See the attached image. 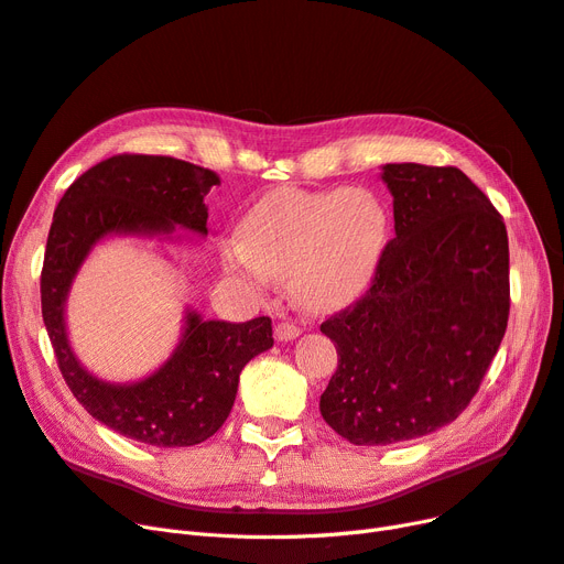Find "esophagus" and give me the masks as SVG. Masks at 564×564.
Here are the masks:
<instances>
[{
  "instance_id": "34e87169",
  "label": "esophagus",
  "mask_w": 564,
  "mask_h": 564,
  "mask_svg": "<svg viewBox=\"0 0 564 564\" xmlns=\"http://www.w3.org/2000/svg\"><path fill=\"white\" fill-rule=\"evenodd\" d=\"M301 332H303V328H301L296 322H291V319H282V322L275 326V336H278V340H282V343L299 338Z\"/></svg>"
}]
</instances>
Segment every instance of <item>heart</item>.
I'll list each match as a JSON object with an SVG mask.
<instances>
[{
    "label": "heart",
    "instance_id": "obj_1",
    "mask_svg": "<svg viewBox=\"0 0 564 564\" xmlns=\"http://www.w3.org/2000/svg\"><path fill=\"white\" fill-rule=\"evenodd\" d=\"M238 236L240 242L224 247L232 275L257 286L270 278L291 280L303 305L332 310L373 282L390 240V215L364 188H284L247 212Z\"/></svg>",
    "mask_w": 564,
    "mask_h": 564
}]
</instances>
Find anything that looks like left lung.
Here are the masks:
<instances>
[{
	"label": "left lung",
	"mask_w": 564,
	"mask_h": 564,
	"mask_svg": "<svg viewBox=\"0 0 564 564\" xmlns=\"http://www.w3.org/2000/svg\"><path fill=\"white\" fill-rule=\"evenodd\" d=\"M394 232L366 294L322 322L338 368L319 399L336 434L390 445L453 422L507 334L509 236L462 170L387 163Z\"/></svg>",
	"instance_id": "left-lung-1"
}]
</instances>
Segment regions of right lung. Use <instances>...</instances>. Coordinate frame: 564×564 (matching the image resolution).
Masks as SVG:
<instances>
[{"mask_svg": "<svg viewBox=\"0 0 564 564\" xmlns=\"http://www.w3.org/2000/svg\"><path fill=\"white\" fill-rule=\"evenodd\" d=\"M219 174L170 156L119 153L84 172L55 207L42 268V315L61 373L86 411L156 448H186L219 432L249 359L273 347V322L245 324L186 313L182 343L156 373L116 384L74 357L65 301L88 251L107 236H170L174 226L207 236L205 196Z\"/></svg>", "mask_w": 564, "mask_h": 564, "instance_id": "1", "label": "right lung"}]
</instances>
